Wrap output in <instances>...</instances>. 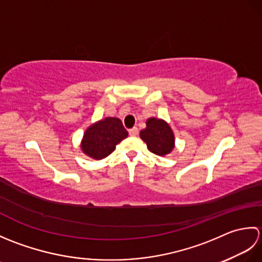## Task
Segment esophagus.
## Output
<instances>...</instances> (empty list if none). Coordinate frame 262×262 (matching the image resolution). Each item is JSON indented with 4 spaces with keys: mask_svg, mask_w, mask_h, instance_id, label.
I'll return each instance as SVG.
<instances>
[{
    "mask_svg": "<svg viewBox=\"0 0 262 262\" xmlns=\"http://www.w3.org/2000/svg\"><path fill=\"white\" fill-rule=\"evenodd\" d=\"M129 135L130 136H137L138 135L137 127H134V128H132V129H129Z\"/></svg>",
    "mask_w": 262,
    "mask_h": 262,
    "instance_id": "1",
    "label": "esophagus"
}]
</instances>
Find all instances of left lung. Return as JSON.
Masks as SVG:
<instances>
[{"mask_svg": "<svg viewBox=\"0 0 262 262\" xmlns=\"http://www.w3.org/2000/svg\"><path fill=\"white\" fill-rule=\"evenodd\" d=\"M140 136L146 143L149 151L160 157L170 153L174 147L173 132L162 119H147L146 128L141 130Z\"/></svg>", "mask_w": 262, "mask_h": 262, "instance_id": "8db88e82", "label": "left lung"}]
</instances>
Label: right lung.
Here are the masks:
<instances>
[{"label": "right lung", "instance_id": "obj_1", "mask_svg": "<svg viewBox=\"0 0 262 262\" xmlns=\"http://www.w3.org/2000/svg\"><path fill=\"white\" fill-rule=\"evenodd\" d=\"M128 136V132L118 118L108 117L93 124L86 129L81 148L88 157L96 160L107 158L116 145Z\"/></svg>", "mask_w": 262, "mask_h": 262}]
</instances>
